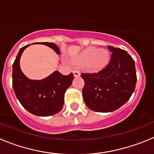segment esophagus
<instances>
[{"mask_svg": "<svg viewBox=\"0 0 154 154\" xmlns=\"http://www.w3.org/2000/svg\"><path fill=\"white\" fill-rule=\"evenodd\" d=\"M73 74H74V76L75 77H80V72L78 71V70H73Z\"/></svg>", "mask_w": 154, "mask_h": 154, "instance_id": "1", "label": "esophagus"}]
</instances>
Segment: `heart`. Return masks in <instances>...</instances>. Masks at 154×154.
<instances>
[{
	"instance_id": "obj_1",
	"label": "heart",
	"mask_w": 154,
	"mask_h": 154,
	"mask_svg": "<svg viewBox=\"0 0 154 154\" xmlns=\"http://www.w3.org/2000/svg\"><path fill=\"white\" fill-rule=\"evenodd\" d=\"M109 61V54L103 49L90 48L85 50L76 59L77 66L86 68L90 72L100 71L105 67Z\"/></svg>"
}]
</instances>
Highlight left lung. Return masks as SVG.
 I'll return each mask as SVG.
<instances>
[{"label": "left lung", "instance_id": "1", "mask_svg": "<svg viewBox=\"0 0 154 154\" xmlns=\"http://www.w3.org/2000/svg\"><path fill=\"white\" fill-rule=\"evenodd\" d=\"M107 48L112 53L104 68L94 74H80L84 80V102L97 112H111L123 106L137 83L135 62L131 55L120 48Z\"/></svg>", "mask_w": 154, "mask_h": 154}]
</instances>
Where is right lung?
I'll return each instance as SVG.
<instances>
[{"instance_id":"add662e5","label":"right lung","mask_w":154,"mask_h":154,"mask_svg":"<svg viewBox=\"0 0 154 154\" xmlns=\"http://www.w3.org/2000/svg\"><path fill=\"white\" fill-rule=\"evenodd\" d=\"M37 44H45L52 48L57 54H60L58 47L53 43ZM28 46L26 45L20 48L13 63L12 84L14 91L20 103L27 111L41 117L51 116L61 110L64 93L71 85L74 74L70 73L69 75L64 76L55 71L42 80H29L23 75L19 64L23 50Z\"/></svg>"}]
</instances>
